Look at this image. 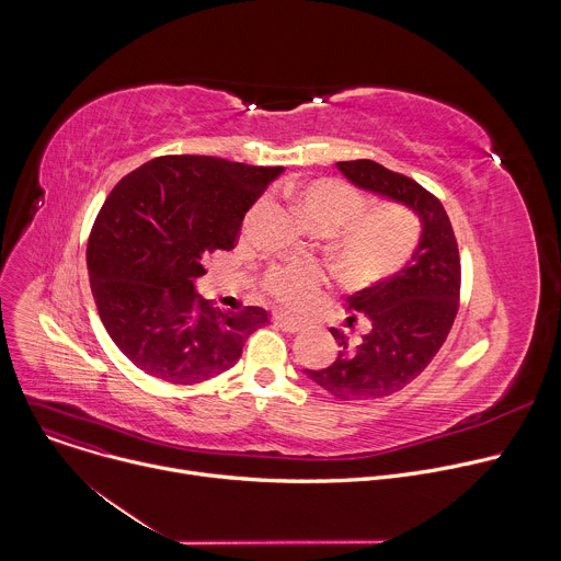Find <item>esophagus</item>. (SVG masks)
Wrapping results in <instances>:
<instances>
[{
	"label": "esophagus",
	"mask_w": 561,
	"mask_h": 561,
	"mask_svg": "<svg viewBox=\"0 0 561 561\" xmlns=\"http://www.w3.org/2000/svg\"><path fill=\"white\" fill-rule=\"evenodd\" d=\"M273 322H275L282 331H286V333H299V331L304 329L301 322H297V319L286 317V314H282V312H277V314L273 317Z\"/></svg>",
	"instance_id": "34e87169"
}]
</instances>
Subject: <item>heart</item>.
Returning <instances> with one entry per match:
<instances>
[{
	"label": "heart",
	"mask_w": 561,
	"mask_h": 561,
	"mask_svg": "<svg viewBox=\"0 0 561 561\" xmlns=\"http://www.w3.org/2000/svg\"><path fill=\"white\" fill-rule=\"evenodd\" d=\"M304 217L319 230L333 232V260L355 279L368 282L394 273L415 244L417 224L409 210L394 204L364 208L362 195L342 180H314L293 188ZM324 284V273L310 262H290L268 271L266 290L288 308L308 306Z\"/></svg>",
	"instance_id": "obj_1"
}]
</instances>
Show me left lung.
Listing matches in <instances>:
<instances>
[{"label": "left lung", "mask_w": 561, "mask_h": 561, "mask_svg": "<svg viewBox=\"0 0 561 561\" xmlns=\"http://www.w3.org/2000/svg\"><path fill=\"white\" fill-rule=\"evenodd\" d=\"M355 186L409 208L420 219V239L394 275L348 297V308L366 317V333L348 342L331 329L340 353L329 368L304 375L342 402L390 394L413 381L437 355L455 322L459 301V251L442 202L415 180L370 159L337 162ZM355 317H348V324Z\"/></svg>", "instance_id": "left-lung-1"}]
</instances>
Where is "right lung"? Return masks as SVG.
I'll return each mask as SVG.
<instances>
[{"mask_svg":"<svg viewBox=\"0 0 561 561\" xmlns=\"http://www.w3.org/2000/svg\"><path fill=\"white\" fill-rule=\"evenodd\" d=\"M206 154L154 157L126 175L91 230V290L111 340L144 373L197 383L237 364L268 312L221 310L195 290L215 251H230L249 208L282 175Z\"/></svg>","mask_w":561,"mask_h":561,"instance_id":"1","label":"right lung"}]
</instances>
